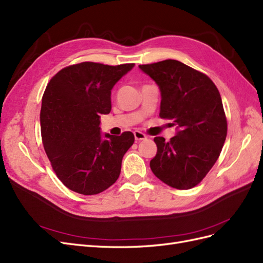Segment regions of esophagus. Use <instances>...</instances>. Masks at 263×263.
<instances>
[{
  "mask_svg": "<svg viewBox=\"0 0 263 263\" xmlns=\"http://www.w3.org/2000/svg\"><path fill=\"white\" fill-rule=\"evenodd\" d=\"M134 136H135V139L138 140V141H139V140H144V139L147 138L146 135H145L144 133L139 132V130H135V132H134Z\"/></svg>",
  "mask_w": 263,
  "mask_h": 263,
  "instance_id": "obj_1",
  "label": "esophagus"
}]
</instances>
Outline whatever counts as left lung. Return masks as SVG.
<instances>
[{
	"mask_svg": "<svg viewBox=\"0 0 263 263\" xmlns=\"http://www.w3.org/2000/svg\"><path fill=\"white\" fill-rule=\"evenodd\" d=\"M158 85L161 118L173 119L176 136L155 137L154 175L176 189L197 186L215 165L227 137L221 96L209 77L179 61L139 65Z\"/></svg>",
	"mask_w": 263,
	"mask_h": 263,
	"instance_id": "1",
	"label": "left lung"
}]
</instances>
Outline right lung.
I'll use <instances>...</instances> for the list:
<instances>
[{"mask_svg": "<svg viewBox=\"0 0 263 263\" xmlns=\"http://www.w3.org/2000/svg\"><path fill=\"white\" fill-rule=\"evenodd\" d=\"M135 64L110 66L83 62L61 69L42 98L41 133L59 179L81 195H97L118 179L134 134L101 133V115L109 114L114 85Z\"/></svg>", "mask_w": 263, "mask_h": 263, "instance_id": "add662e5", "label": "right lung"}]
</instances>
